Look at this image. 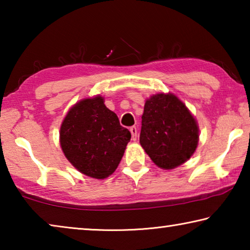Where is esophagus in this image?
Wrapping results in <instances>:
<instances>
[{"label":"esophagus","mask_w":250,"mask_h":250,"mask_svg":"<svg viewBox=\"0 0 250 250\" xmlns=\"http://www.w3.org/2000/svg\"><path fill=\"white\" fill-rule=\"evenodd\" d=\"M130 132L131 135H132V140H137V133H138V129L135 128V126H131L130 128Z\"/></svg>","instance_id":"1"}]
</instances>
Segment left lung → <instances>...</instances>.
Returning <instances> with one entry per match:
<instances>
[{
  "label": "left lung",
  "mask_w": 250,
  "mask_h": 250,
  "mask_svg": "<svg viewBox=\"0 0 250 250\" xmlns=\"http://www.w3.org/2000/svg\"><path fill=\"white\" fill-rule=\"evenodd\" d=\"M198 140L197 121L179 97L159 92L146 100L140 145L155 166L180 167L196 151Z\"/></svg>",
  "instance_id": "obj_1"
}]
</instances>
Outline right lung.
<instances>
[{"instance_id": "right-lung-1", "label": "right lung", "mask_w": 250, "mask_h": 250, "mask_svg": "<svg viewBox=\"0 0 250 250\" xmlns=\"http://www.w3.org/2000/svg\"><path fill=\"white\" fill-rule=\"evenodd\" d=\"M131 139L117 115L97 95L71 107L59 131V143L75 168L92 179L103 180L119 166Z\"/></svg>"}]
</instances>
